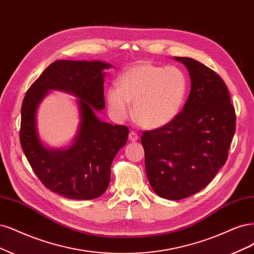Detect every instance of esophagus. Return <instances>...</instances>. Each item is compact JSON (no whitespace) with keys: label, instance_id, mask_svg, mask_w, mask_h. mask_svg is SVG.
<instances>
[{"label":"esophagus","instance_id":"esophagus-1","mask_svg":"<svg viewBox=\"0 0 254 254\" xmlns=\"http://www.w3.org/2000/svg\"><path fill=\"white\" fill-rule=\"evenodd\" d=\"M128 138H129L130 142H135L138 139V135L134 132V131H131V132L128 135Z\"/></svg>","mask_w":254,"mask_h":254}]
</instances>
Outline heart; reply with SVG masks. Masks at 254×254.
<instances>
[{
    "label": "heart",
    "mask_w": 254,
    "mask_h": 254,
    "mask_svg": "<svg viewBox=\"0 0 254 254\" xmlns=\"http://www.w3.org/2000/svg\"><path fill=\"white\" fill-rule=\"evenodd\" d=\"M188 78L177 66L139 64L127 69L118 78V87L107 90L109 111L117 121H125L131 112L147 129L168 125L185 104Z\"/></svg>",
    "instance_id": "b5f03b06"
}]
</instances>
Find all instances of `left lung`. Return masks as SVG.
I'll use <instances>...</instances> for the list:
<instances>
[{
  "label": "left lung",
  "instance_id": "1",
  "mask_svg": "<svg viewBox=\"0 0 254 254\" xmlns=\"http://www.w3.org/2000/svg\"><path fill=\"white\" fill-rule=\"evenodd\" d=\"M173 59L188 69L189 97L171 123L145 131L142 145L153 191L177 200L204 189L225 165L235 132V111L220 75L191 58Z\"/></svg>",
  "mask_w": 254,
  "mask_h": 254
}]
</instances>
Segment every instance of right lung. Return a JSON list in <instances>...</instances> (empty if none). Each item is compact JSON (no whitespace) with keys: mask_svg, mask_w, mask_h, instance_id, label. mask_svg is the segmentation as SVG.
<instances>
[{"mask_svg":"<svg viewBox=\"0 0 254 254\" xmlns=\"http://www.w3.org/2000/svg\"><path fill=\"white\" fill-rule=\"evenodd\" d=\"M101 61L59 60L42 72L26 92L21 109L22 149L39 180L50 191L70 199H92L106 191L111 163L126 145L129 130L102 122L95 112L105 108V69ZM50 90H61L78 99L80 123L72 144L49 148L40 141L36 111Z\"/></svg>","mask_w":254,"mask_h":254,"instance_id":"add662e5","label":"right lung"}]
</instances>
